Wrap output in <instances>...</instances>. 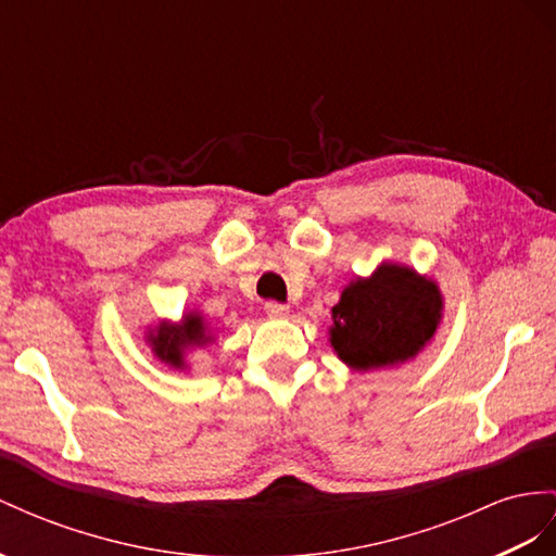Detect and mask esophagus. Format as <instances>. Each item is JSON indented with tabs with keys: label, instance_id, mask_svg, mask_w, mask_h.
Returning a JSON list of instances; mask_svg holds the SVG:
<instances>
[{
	"label": "esophagus",
	"instance_id": "34e87169",
	"mask_svg": "<svg viewBox=\"0 0 556 556\" xmlns=\"http://www.w3.org/2000/svg\"><path fill=\"white\" fill-rule=\"evenodd\" d=\"M265 312H267L269 317L281 319V317H287V315H289V305L277 303V301H267V303H265Z\"/></svg>",
	"mask_w": 556,
	"mask_h": 556
}]
</instances>
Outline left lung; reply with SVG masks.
Returning a JSON list of instances; mask_svg holds the SVG:
<instances>
[{
	"label": "left lung",
	"mask_w": 556,
	"mask_h": 556,
	"mask_svg": "<svg viewBox=\"0 0 556 556\" xmlns=\"http://www.w3.org/2000/svg\"><path fill=\"white\" fill-rule=\"evenodd\" d=\"M439 287L416 269L382 263L357 277L333 307L331 348L354 371L414 359L430 343L441 319Z\"/></svg>",
	"instance_id": "8db88e82"
}]
</instances>
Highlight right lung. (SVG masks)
<instances>
[{
	"label": "right lung",
	"instance_id": "obj_1",
	"mask_svg": "<svg viewBox=\"0 0 556 556\" xmlns=\"http://www.w3.org/2000/svg\"><path fill=\"white\" fill-rule=\"evenodd\" d=\"M150 345L152 352L160 357L164 364L182 368L185 366V352L192 348H202L211 343L208 329L204 324V317L197 315V312H190L185 315L180 324H168L162 321L154 331H150Z\"/></svg>",
	"mask_w": 556,
	"mask_h": 556
}]
</instances>
